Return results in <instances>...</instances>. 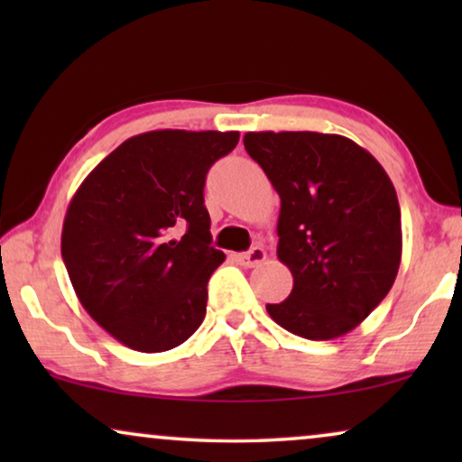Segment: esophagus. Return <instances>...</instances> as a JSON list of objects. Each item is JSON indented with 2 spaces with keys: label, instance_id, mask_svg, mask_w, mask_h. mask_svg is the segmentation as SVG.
I'll use <instances>...</instances> for the list:
<instances>
[{
  "label": "esophagus",
  "instance_id": "1",
  "mask_svg": "<svg viewBox=\"0 0 462 462\" xmlns=\"http://www.w3.org/2000/svg\"><path fill=\"white\" fill-rule=\"evenodd\" d=\"M264 258H267V252H264L261 245H254V248L244 252V254H237V263L242 264V267L252 269V267H256V264L264 263Z\"/></svg>",
  "mask_w": 462,
  "mask_h": 462
}]
</instances>
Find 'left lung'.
<instances>
[{
  "mask_svg": "<svg viewBox=\"0 0 462 462\" xmlns=\"http://www.w3.org/2000/svg\"><path fill=\"white\" fill-rule=\"evenodd\" d=\"M244 147L280 195L277 258L292 271L271 319L296 337L332 340L357 328L393 286L402 214L381 163L351 138L248 132Z\"/></svg>",
  "mask_w": 462,
  "mask_h": 462,
  "instance_id": "obj_1",
  "label": "left lung"
}]
</instances>
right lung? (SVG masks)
Masks as SVG:
<instances>
[{"instance_id":"right-lung-1","label":"right lung","mask_w":462,"mask_h":462,"mask_svg":"<svg viewBox=\"0 0 462 462\" xmlns=\"http://www.w3.org/2000/svg\"><path fill=\"white\" fill-rule=\"evenodd\" d=\"M239 132L153 130L105 157L75 191L60 252L75 294L113 338L143 353L185 343L206 318L212 248L204 185Z\"/></svg>"}]
</instances>
